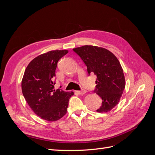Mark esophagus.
<instances>
[{"mask_svg": "<svg viewBox=\"0 0 155 155\" xmlns=\"http://www.w3.org/2000/svg\"><path fill=\"white\" fill-rule=\"evenodd\" d=\"M86 91L84 90V89H82L81 91H75V92L78 94H80V95H83V94H85L86 93Z\"/></svg>", "mask_w": 155, "mask_h": 155, "instance_id": "34e87169", "label": "esophagus"}]
</instances>
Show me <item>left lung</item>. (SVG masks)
Returning <instances> with one entry per match:
<instances>
[{
  "mask_svg": "<svg viewBox=\"0 0 155 155\" xmlns=\"http://www.w3.org/2000/svg\"><path fill=\"white\" fill-rule=\"evenodd\" d=\"M83 60L88 75L97 76L94 92L102 100L98 112H107L118 104L125 87L122 67L111 51L96 46L85 45L73 49Z\"/></svg>",
  "mask_w": 155,
  "mask_h": 155,
  "instance_id": "8db88e82",
  "label": "left lung"
}]
</instances>
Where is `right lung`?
<instances>
[{"label": "right lung", "instance_id": "1", "mask_svg": "<svg viewBox=\"0 0 155 155\" xmlns=\"http://www.w3.org/2000/svg\"><path fill=\"white\" fill-rule=\"evenodd\" d=\"M68 50H52L41 54L28 65L22 80V92L32 110L41 118L54 121L66 114L73 92L54 90L58 61Z\"/></svg>", "mask_w": 155, "mask_h": 155}]
</instances>
